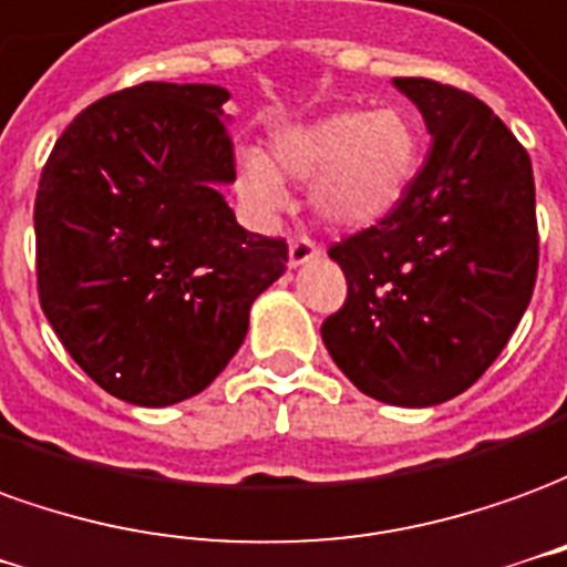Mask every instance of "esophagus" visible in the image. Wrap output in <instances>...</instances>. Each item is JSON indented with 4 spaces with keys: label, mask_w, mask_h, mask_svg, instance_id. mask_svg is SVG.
<instances>
[{
    "label": "esophagus",
    "mask_w": 567,
    "mask_h": 567,
    "mask_svg": "<svg viewBox=\"0 0 567 567\" xmlns=\"http://www.w3.org/2000/svg\"><path fill=\"white\" fill-rule=\"evenodd\" d=\"M320 256V247H317L311 238H292L290 240V268H299V265L311 262Z\"/></svg>",
    "instance_id": "1"
}]
</instances>
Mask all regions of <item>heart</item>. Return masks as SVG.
<instances>
[{"label":"heart","instance_id":"b5f03b06","mask_svg":"<svg viewBox=\"0 0 567 567\" xmlns=\"http://www.w3.org/2000/svg\"><path fill=\"white\" fill-rule=\"evenodd\" d=\"M238 188L252 210L287 204V179H311L308 207L320 226L360 231L388 219L415 183L421 134L400 106L336 110L311 122L287 124L271 136V158L240 148Z\"/></svg>","mask_w":567,"mask_h":567}]
</instances>
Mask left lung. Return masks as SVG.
<instances>
[{"instance_id": "1", "label": "left lung", "mask_w": 567, "mask_h": 567, "mask_svg": "<svg viewBox=\"0 0 567 567\" xmlns=\"http://www.w3.org/2000/svg\"><path fill=\"white\" fill-rule=\"evenodd\" d=\"M431 134L427 162L379 226L329 247L348 299L320 327L357 391L424 409L495 363L537 277L532 158L495 112L431 79H393Z\"/></svg>"}]
</instances>
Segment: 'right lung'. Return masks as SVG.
I'll return each mask as SVG.
<instances>
[{"instance_id":"add662e5","label":"right lung","mask_w":567,"mask_h":567,"mask_svg":"<svg viewBox=\"0 0 567 567\" xmlns=\"http://www.w3.org/2000/svg\"><path fill=\"white\" fill-rule=\"evenodd\" d=\"M219 84L143 82L60 134L35 192L48 323L124 403L174 405L238 354L287 244L238 226L219 188L235 152Z\"/></svg>"}]
</instances>
